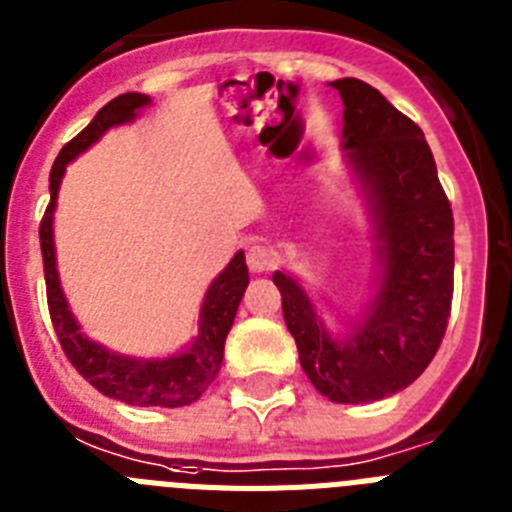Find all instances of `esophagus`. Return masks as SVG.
<instances>
[{
	"label": "esophagus",
	"mask_w": 512,
	"mask_h": 512,
	"mask_svg": "<svg viewBox=\"0 0 512 512\" xmlns=\"http://www.w3.org/2000/svg\"><path fill=\"white\" fill-rule=\"evenodd\" d=\"M273 265H275V252L268 250V247L252 244L250 250H247V268H250L252 273H268Z\"/></svg>",
	"instance_id": "34e87169"
}]
</instances>
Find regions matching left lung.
I'll return each instance as SVG.
<instances>
[{
	"instance_id": "left-lung-1",
	"label": "left lung",
	"mask_w": 512,
	"mask_h": 512,
	"mask_svg": "<svg viewBox=\"0 0 512 512\" xmlns=\"http://www.w3.org/2000/svg\"><path fill=\"white\" fill-rule=\"evenodd\" d=\"M342 97V149L371 224V299L335 330L291 273L275 270L283 319L314 389L368 404L407 389L446 335L453 299V213L420 128L361 79L330 82Z\"/></svg>"
}]
</instances>
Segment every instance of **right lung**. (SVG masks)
Listing matches in <instances>:
<instances>
[{"mask_svg":"<svg viewBox=\"0 0 512 512\" xmlns=\"http://www.w3.org/2000/svg\"><path fill=\"white\" fill-rule=\"evenodd\" d=\"M146 105H151V97L141 95V92H126V95L115 97L105 108L97 110L90 126L59 151L51 170V185H48L51 203L41 221V252L48 311H51L53 330L59 335L61 348L71 366L105 397L133 404V407L172 410V407L193 404L221 371L226 335L237 317L244 288L250 283L244 252L231 257L229 265L211 281L206 296H203L201 314H198V335L185 348L167 358H136V355L108 350L105 345L84 335L77 317L71 314L64 288H61L59 270H56V244H53V213H56L66 164L74 162L82 151L100 141L110 128L136 121Z\"/></svg>","mask_w":512,"mask_h":512,"instance_id":"right-lung-1","label":"right lung"}]
</instances>
